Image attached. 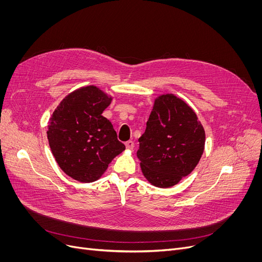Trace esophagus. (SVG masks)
<instances>
[{
  "label": "esophagus",
  "mask_w": 262,
  "mask_h": 262,
  "mask_svg": "<svg viewBox=\"0 0 262 262\" xmlns=\"http://www.w3.org/2000/svg\"><path fill=\"white\" fill-rule=\"evenodd\" d=\"M125 146H126L127 149H133L134 146H135V143H134V141H127L125 143Z\"/></svg>",
  "instance_id": "esophagus-1"
}]
</instances>
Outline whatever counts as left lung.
<instances>
[{
    "mask_svg": "<svg viewBox=\"0 0 262 262\" xmlns=\"http://www.w3.org/2000/svg\"><path fill=\"white\" fill-rule=\"evenodd\" d=\"M204 146L205 130L193 109L174 94L158 96L137 152L146 180L158 188L178 184L194 170Z\"/></svg>",
    "mask_w": 262,
    "mask_h": 262,
    "instance_id": "8db88e82",
    "label": "left lung"
}]
</instances>
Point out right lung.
<instances>
[{"instance_id": "obj_1", "label": "right lung", "mask_w": 262, "mask_h": 262, "mask_svg": "<svg viewBox=\"0 0 262 262\" xmlns=\"http://www.w3.org/2000/svg\"><path fill=\"white\" fill-rule=\"evenodd\" d=\"M105 92L86 86L69 93L50 119L49 144L60 169L73 180L92 183L125 149L112 122L102 116L112 103Z\"/></svg>"}]
</instances>
